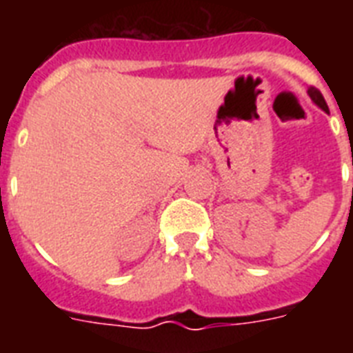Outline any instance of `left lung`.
<instances>
[{"instance_id":"1","label":"left lung","mask_w":353,"mask_h":353,"mask_svg":"<svg viewBox=\"0 0 353 353\" xmlns=\"http://www.w3.org/2000/svg\"><path fill=\"white\" fill-rule=\"evenodd\" d=\"M307 95L312 97V101L317 104V106H321L324 110V112H328V104H326V101H324L323 93L317 90V88H313V85H310V90H307Z\"/></svg>"}]
</instances>
